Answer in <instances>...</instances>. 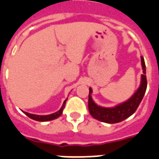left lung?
Returning <instances> with one entry per match:
<instances>
[{"instance_id":"8db88e82","label":"left lung","mask_w":159,"mask_h":159,"mask_svg":"<svg viewBox=\"0 0 159 159\" xmlns=\"http://www.w3.org/2000/svg\"><path fill=\"white\" fill-rule=\"evenodd\" d=\"M141 65H142L143 74L141 75V85L137 91L133 94L132 98L127 102L119 104L112 108H105L96 104L91 97L92 89L89 88V111L90 115L99 121L107 123V124H116L122 122L132 115H133L139 105L142 101L144 95L147 88V80H146V70L144 57H141Z\"/></svg>"}]
</instances>
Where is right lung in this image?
<instances>
[{
  "instance_id": "obj_1",
  "label": "right lung",
  "mask_w": 159,
  "mask_h": 159,
  "mask_svg": "<svg viewBox=\"0 0 159 159\" xmlns=\"http://www.w3.org/2000/svg\"><path fill=\"white\" fill-rule=\"evenodd\" d=\"M67 99H66L63 102V105L61 106V108L58 111H57L56 113H53V114H51V115H32V114H29L27 112H24V114L26 115H27L28 117L31 118V119H34L35 121H40V122H46V121H50V120H53V119H57L59 116H61V115L62 114V111H63V109L65 107L66 102Z\"/></svg>"
}]
</instances>
